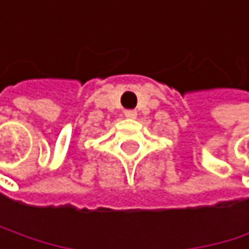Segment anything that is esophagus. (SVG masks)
<instances>
[{
    "instance_id": "obj_1",
    "label": "esophagus",
    "mask_w": 249,
    "mask_h": 249,
    "mask_svg": "<svg viewBox=\"0 0 249 249\" xmlns=\"http://www.w3.org/2000/svg\"><path fill=\"white\" fill-rule=\"evenodd\" d=\"M124 115H125V118H128V119H134L137 116V112L136 110H125Z\"/></svg>"
}]
</instances>
